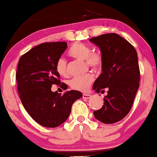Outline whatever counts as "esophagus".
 Listing matches in <instances>:
<instances>
[{"instance_id":"34e87169","label":"esophagus","mask_w":157,"mask_h":157,"mask_svg":"<svg viewBox=\"0 0 157 157\" xmlns=\"http://www.w3.org/2000/svg\"><path fill=\"white\" fill-rule=\"evenodd\" d=\"M91 97V95L90 94H87V93H84V94H82V98L84 99H89Z\"/></svg>"}]
</instances>
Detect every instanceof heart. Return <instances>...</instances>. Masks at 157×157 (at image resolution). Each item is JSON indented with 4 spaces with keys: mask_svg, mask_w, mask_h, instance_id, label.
I'll list each match as a JSON object with an SVG mask.
<instances>
[{
    "mask_svg": "<svg viewBox=\"0 0 157 157\" xmlns=\"http://www.w3.org/2000/svg\"><path fill=\"white\" fill-rule=\"evenodd\" d=\"M91 48L85 43L76 42L71 45L68 51V55L73 59L85 60V64L93 70H98L103 63L102 56L100 53L91 52ZM56 70L59 75L62 77L68 76L67 62L64 59L61 58L57 61ZM94 80V77L90 73H87L82 76H77L69 81V86L73 90L85 92L90 88Z\"/></svg>",
    "mask_w": 157,
    "mask_h": 157,
    "instance_id": "1",
    "label": "heart"
}]
</instances>
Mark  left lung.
I'll list each match as a JSON object with an SVG mask.
<instances>
[{"mask_svg": "<svg viewBox=\"0 0 157 157\" xmlns=\"http://www.w3.org/2000/svg\"><path fill=\"white\" fill-rule=\"evenodd\" d=\"M100 48L103 59L102 73L95 81L93 90L107 95L100 109L93 112L97 120L105 124L122 120L131 109L139 87L140 69L135 48L116 33L90 39Z\"/></svg>", "mask_w": 157, "mask_h": 157, "instance_id": "8db88e82", "label": "left lung"}]
</instances>
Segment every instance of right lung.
<instances>
[{"label":"right lung","instance_id":"1","mask_svg":"<svg viewBox=\"0 0 157 157\" xmlns=\"http://www.w3.org/2000/svg\"><path fill=\"white\" fill-rule=\"evenodd\" d=\"M67 48L66 42L41 43L22 55L18 64L16 79L21 101L35 122L46 128H56L69 117L75 101L82 97L77 90L61 95L51 91L60 85L56 64ZM60 86L66 90V84Z\"/></svg>","mask_w":157,"mask_h":157}]
</instances>
